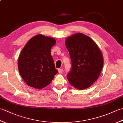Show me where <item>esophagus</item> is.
<instances>
[{
    "instance_id": "34e87169",
    "label": "esophagus",
    "mask_w": 123,
    "mask_h": 123,
    "mask_svg": "<svg viewBox=\"0 0 123 123\" xmlns=\"http://www.w3.org/2000/svg\"><path fill=\"white\" fill-rule=\"evenodd\" d=\"M58 71H59V74H61V73H62V72H63V69H58Z\"/></svg>"
}]
</instances>
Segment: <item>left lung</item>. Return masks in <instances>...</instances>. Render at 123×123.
Segmentation results:
<instances>
[{"mask_svg":"<svg viewBox=\"0 0 123 123\" xmlns=\"http://www.w3.org/2000/svg\"><path fill=\"white\" fill-rule=\"evenodd\" d=\"M66 45L71 60V70L67 74L69 82L79 90L90 87L103 67L100 49L92 39L82 33L67 38Z\"/></svg>","mask_w":123,"mask_h":123,"instance_id":"left-lung-1","label":"left lung"}]
</instances>
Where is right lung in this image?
I'll return each instance as SVG.
<instances>
[{"label":"right lung","mask_w":123,"mask_h":123,"mask_svg":"<svg viewBox=\"0 0 123 123\" xmlns=\"http://www.w3.org/2000/svg\"><path fill=\"white\" fill-rule=\"evenodd\" d=\"M56 43L53 38L37 35L30 39L20 54L18 67L22 78L31 87H45L57 73L51 49Z\"/></svg>","instance_id":"add662e5"}]
</instances>
